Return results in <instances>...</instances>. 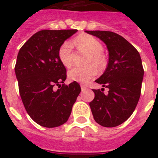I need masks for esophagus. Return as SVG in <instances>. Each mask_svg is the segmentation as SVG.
Segmentation results:
<instances>
[{
    "instance_id": "esophagus-1",
    "label": "esophagus",
    "mask_w": 158,
    "mask_h": 158,
    "mask_svg": "<svg viewBox=\"0 0 158 158\" xmlns=\"http://www.w3.org/2000/svg\"><path fill=\"white\" fill-rule=\"evenodd\" d=\"M81 91L82 92H85V91H87L88 90V88H87L86 86H85V85H81Z\"/></svg>"
}]
</instances>
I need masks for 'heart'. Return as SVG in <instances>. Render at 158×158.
Segmentation results:
<instances>
[{
    "label": "heart",
    "mask_w": 158,
    "mask_h": 158,
    "mask_svg": "<svg viewBox=\"0 0 158 158\" xmlns=\"http://www.w3.org/2000/svg\"><path fill=\"white\" fill-rule=\"evenodd\" d=\"M73 43L79 50L89 54L86 62V64L89 66L72 68L68 72V77L73 81L86 84L98 74L97 67L102 69L105 66L106 59L102 55L103 46L98 39L86 34L77 36L73 40ZM58 56L62 64L66 67H69L73 63V44L69 40H65L59 47Z\"/></svg>",
    "instance_id": "heart-1"
}]
</instances>
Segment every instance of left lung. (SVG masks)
<instances>
[{
  "label": "left lung",
  "instance_id": "8db88e82",
  "mask_svg": "<svg viewBox=\"0 0 158 158\" xmlns=\"http://www.w3.org/2000/svg\"><path fill=\"white\" fill-rule=\"evenodd\" d=\"M85 32L99 37L109 51L107 67L95 81L109 91L105 95L104 89H92L95 98L89 103L92 115L101 126H118L130 118L139 99L144 74L141 57L132 44L116 33Z\"/></svg>",
  "mask_w": 158,
  "mask_h": 158
}]
</instances>
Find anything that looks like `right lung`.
<instances>
[{"mask_svg": "<svg viewBox=\"0 0 158 158\" xmlns=\"http://www.w3.org/2000/svg\"><path fill=\"white\" fill-rule=\"evenodd\" d=\"M77 31L40 30L18 53L15 72L20 96L27 114L40 126L66 123L81 90L76 81L65 85L66 69L58 56L60 45Z\"/></svg>", "mask_w": 158, "mask_h": 158, "instance_id": "add662e5", "label": "right lung"}]
</instances>
